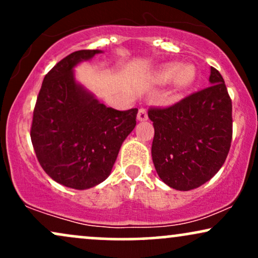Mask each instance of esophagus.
Listing matches in <instances>:
<instances>
[{"label":"esophagus","instance_id":"esophagus-1","mask_svg":"<svg viewBox=\"0 0 258 258\" xmlns=\"http://www.w3.org/2000/svg\"><path fill=\"white\" fill-rule=\"evenodd\" d=\"M137 119L138 121H147L148 120V112L144 108H141L138 110L137 114Z\"/></svg>","mask_w":258,"mask_h":258}]
</instances>
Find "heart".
<instances>
[{
  "mask_svg": "<svg viewBox=\"0 0 258 258\" xmlns=\"http://www.w3.org/2000/svg\"><path fill=\"white\" fill-rule=\"evenodd\" d=\"M158 81L168 84L173 80V86L177 91H185L195 84L198 73L193 65H184L179 68L177 64H168L159 70Z\"/></svg>",
  "mask_w": 258,
  "mask_h": 258,
  "instance_id": "obj_1",
  "label": "heart"
}]
</instances>
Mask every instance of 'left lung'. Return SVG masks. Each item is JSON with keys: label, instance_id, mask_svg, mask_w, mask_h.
I'll return each instance as SVG.
<instances>
[{"label": "left lung", "instance_id": "left-lung-1", "mask_svg": "<svg viewBox=\"0 0 258 258\" xmlns=\"http://www.w3.org/2000/svg\"><path fill=\"white\" fill-rule=\"evenodd\" d=\"M210 85L166 109H150L152 158L165 184L191 190L220 171L232 142V100L222 75L211 68Z\"/></svg>", "mask_w": 258, "mask_h": 258}]
</instances>
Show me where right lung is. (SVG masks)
Here are the masks:
<instances>
[{
    "mask_svg": "<svg viewBox=\"0 0 258 258\" xmlns=\"http://www.w3.org/2000/svg\"><path fill=\"white\" fill-rule=\"evenodd\" d=\"M100 49H82L61 59L44 76L31 126V142L44 172L79 190L105 180L138 109L108 108L75 78L76 65Z\"/></svg>",
    "mask_w": 258,
    "mask_h": 258,
    "instance_id": "right-lung-1",
    "label": "right lung"
}]
</instances>
